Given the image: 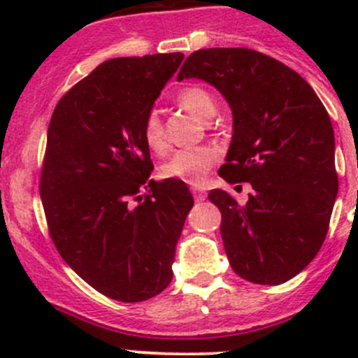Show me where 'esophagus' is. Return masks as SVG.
<instances>
[{"label":"esophagus","mask_w":358,"mask_h":358,"mask_svg":"<svg viewBox=\"0 0 358 358\" xmlns=\"http://www.w3.org/2000/svg\"><path fill=\"white\" fill-rule=\"evenodd\" d=\"M192 194H194V199H196L197 202H202L206 199V192L202 189H199V187H194Z\"/></svg>","instance_id":"34e87169"}]
</instances>
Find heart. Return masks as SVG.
<instances>
[{"instance_id":"heart-1","label":"heart","mask_w":358,"mask_h":358,"mask_svg":"<svg viewBox=\"0 0 358 358\" xmlns=\"http://www.w3.org/2000/svg\"><path fill=\"white\" fill-rule=\"evenodd\" d=\"M178 102L183 109H187L196 117L208 121L215 115L216 103L213 96L199 86H189L178 93ZM143 140L152 152L162 154L166 150V136L162 129L161 117L157 112H150L143 121L142 128ZM218 154L209 147H196V149H182L173 154L168 161L162 164V176L166 178H176L182 182L199 185L206 178L211 166L215 164Z\"/></svg>"}]
</instances>
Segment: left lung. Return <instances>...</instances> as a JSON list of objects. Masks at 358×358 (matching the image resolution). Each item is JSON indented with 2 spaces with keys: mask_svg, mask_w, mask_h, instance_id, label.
<instances>
[{
  "mask_svg": "<svg viewBox=\"0 0 358 358\" xmlns=\"http://www.w3.org/2000/svg\"><path fill=\"white\" fill-rule=\"evenodd\" d=\"M190 78L215 86L232 109L220 176L252 187L244 206L225 190L209 192L230 266L249 282H286L315 258L329 229L338 196L329 114L298 72L255 50H197L176 79Z\"/></svg>",
  "mask_w": 358,
  "mask_h": 358,
  "instance_id": "obj_1",
  "label": "left lung"
}]
</instances>
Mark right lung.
Returning <instances> with one entry per match:
<instances>
[{
    "instance_id": "right-lung-1",
    "label": "right lung",
    "mask_w": 358,
    "mask_h": 358,
    "mask_svg": "<svg viewBox=\"0 0 358 358\" xmlns=\"http://www.w3.org/2000/svg\"><path fill=\"white\" fill-rule=\"evenodd\" d=\"M182 60L183 53L106 60L60 99L48 126L39 190L50 236L83 280L117 301L168 287L194 206L182 180H149L142 135Z\"/></svg>"
}]
</instances>
